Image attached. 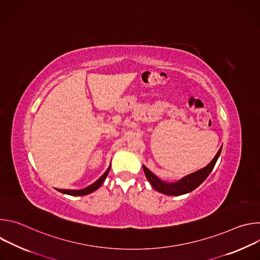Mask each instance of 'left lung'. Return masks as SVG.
<instances>
[{
	"mask_svg": "<svg viewBox=\"0 0 260 260\" xmlns=\"http://www.w3.org/2000/svg\"><path fill=\"white\" fill-rule=\"evenodd\" d=\"M221 149L222 146L219 149V151L217 152V154L215 155V157L213 158V160L204 169L192 173L190 175H187L186 177L182 178L180 181L176 182V183H165L162 182L157 176H155L152 172H150L148 170L145 166H143V170L145 173L146 178L148 179V181L150 182L151 186L156 190L159 191L164 194L167 196H181V194H185L188 193L190 191H192L193 189H196L197 187H199L200 185L207 179V177L210 175V173L212 172V170L215 167V164L221 153Z\"/></svg>",
	"mask_w": 260,
	"mask_h": 260,
	"instance_id": "obj_1",
	"label": "left lung"
}]
</instances>
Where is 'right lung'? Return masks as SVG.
Listing matches in <instances>:
<instances>
[{
    "mask_svg": "<svg viewBox=\"0 0 260 260\" xmlns=\"http://www.w3.org/2000/svg\"><path fill=\"white\" fill-rule=\"evenodd\" d=\"M109 171H110V167H109V169L105 172V174L99 180H96L94 183L89 185L88 187L83 188L81 190H70V189H57V190L59 192H62V193H66V194H70V196H86V194H89V193L93 192L94 190H96L101 186V185L104 183V181H105Z\"/></svg>",
    "mask_w": 260,
    "mask_h": 260,
    "instance_id": "1",
    "label": "right lung"
}]
</instances>
